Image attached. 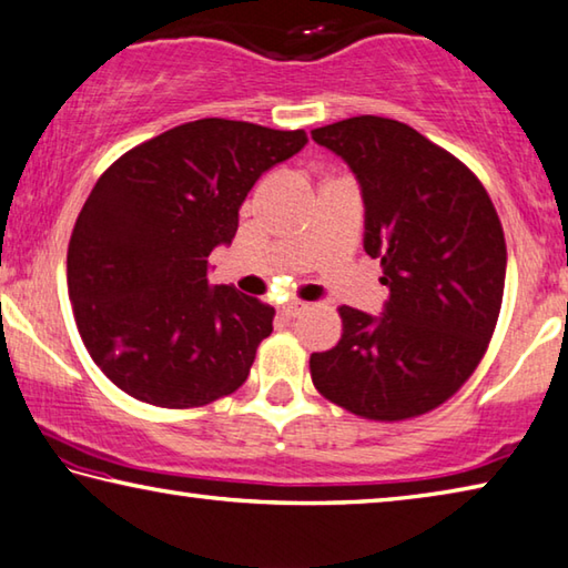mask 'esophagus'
Masks as SVG:
<instances>
[{
    "mask_svg": "<svg viewBox=\"0 0 568 568\" xmlns=\"http://www.w3.org/2000/svg\"><path fill=\"white\" fill-rule=\"evenodd\" d=\"M308 311V303H303V301H291V303H285L283 308H281V313L285 318H298V316H303V313Z\"/></svg>",
    "mask_w": 568,
    "mask_h": 568,
    "instance_id": "esophagus-1",
    "label": "esophagus"
}]
</instances>
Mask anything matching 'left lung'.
Returning <instances> with one entry per match:
<instances>
[{
	"label": "left lung",
	"instance_id": "8db88e82",
	"mask_svg": "<svg viewBox=\"0 0 568 568\" xmlns=\"http://www.w3.org/2000/svg\"><path fill=\"white\" fill-rule=\"evenodd\" d=\"M311 136L362 184L364 250L389 287L379 318L341 305L344 333L311 356L313 386L362 419L419 417L488 351L506 285L500 217L480 179L407 123L356 115Z\"/></svg>",
	"mask_w": 568,
	"mask_h": 568
}]
</instances>
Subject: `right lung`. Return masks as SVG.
<instances>
[{
    "mask_svg": "<svg viewBox=\"0 0 568 568\" xmlns=\"http://www.w3.org/2000/svg\"><path fill=\"white\" fill-rule=\"evenodd\" d=\"M305 143L303 129L202 119L103 171L70 235L68 295L90 358L121 392L192 409L245 384L275 308L210 287L206 257L235 240L257 179Z\"/></svg>",
    "mask_w": 568,
    "mask_h": 568,
    "instance_id": "1",
    "label": "right lung"
}]
</instances>
